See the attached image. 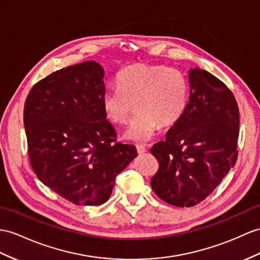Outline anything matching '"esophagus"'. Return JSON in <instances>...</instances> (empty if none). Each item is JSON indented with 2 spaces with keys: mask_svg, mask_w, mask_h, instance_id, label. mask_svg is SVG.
<instances>
[{
  "mask_svg": "<svg viewBox=\"0 0 260 260\" xmlns=\"http://www.w3.org/2000/svg\"><path fill=\"white\" fill-rule=\"evenodd\" d=\"M136 149H137L138 155H143L144 152L146 151V148L144 147V146H142V145H137V146H136Z\"/></svg>",
  "mask_w": 260,
  "mask_h": 260,
  "instance_id": "esophagus-1",
  "label": "esophagus"
}]
</instances>
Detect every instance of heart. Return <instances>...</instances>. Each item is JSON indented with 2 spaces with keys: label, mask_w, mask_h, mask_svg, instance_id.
<instances>
[{
  "label": "heart",
  "mask_w": 260,
  "mask_h": 260,
  "mask_svg": "<svg viewBox=\"0 0 260 260\" xmlns=\"http://www.w3.org/2000/svg\"><path fill=\"white\" fill-rule=\"evenodd\" d=\"M116 85L103 93L102 109L112 123L124 124L135 103L137 113L124 133L132 142H149L159 125L169 127L176 124L188 106V80L176 68L133 64L117 73Z\"/></svg>",
  "instance_id": "b5f03b06"
}]
</instances>
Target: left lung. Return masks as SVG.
Here are the masks:
<instances>
[{"mask_svg": "<svg viewBox=\"0 0 260 260\" xmlns=\"http://www.w3.org/2000/svg\"><path fill=\"white\" fill-rule=\"evenodd\" d=\"M190 96L182 117L150 149L159 162L151 188L165 202L193 206L235 166L239 112L231 90L212 73L189 70Z\"/></svg>", "mask_w": 260, "mask_h": 260, "instance_id": "left-lung-1", "label": "left lung"}]
</instances>
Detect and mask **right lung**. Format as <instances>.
<instances>
[{"label":"right lung","mask_w":260,"mask_h":260,"mask_svg":"<svg viewBox=\"0 0 260 260\" xmlns=\"http://www.w3.org/2000/svg\"><path fill=\"white\" fill-rule=\"evenodd\" d=\"M104 70L95 61L66 67L32 86L24 108L31 168L45 185L77 205H101L115 178L136 158L115 142L101 100Z\"/></svg>","instance_id":"1"}]
</instances>
